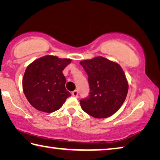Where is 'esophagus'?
<instances>
[{
    "instance_id": "esophagus-1",
    "label": "esophagus",
    "mask_w": 160,
    "mask_h": 160,
    "mask_svg": "<svg viewBox=\"0 0 160 160\" xmlns=\"http://www.w3.org/2000/svg\"><path fill=\"white\" fill-rule=\"evenodd\" d=\"M72 95L75 97H78V92L77 90H74L73 92H72Z\"/></svg>"
}]
</instances>
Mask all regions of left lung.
<instances>
[{"mask_svg":"<svg viewBox=\"0 0 160 160\" xmlns=\"http://www.w3.org/2000/svg\"><path fill=\"white\" fill-rule=\"evenodd\" d=\"M88 75L90 95L80 101L81 108L94 118L109 117L122 106L128 83L120 65L97 56L80 61Z\"/></svg>","mask_w":160,"mask_h":160,"instance_id":"left-lung-1","label":"left lung"}]
</instances>
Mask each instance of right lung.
Instances as JSON below:
<instances>
[{
  "label": "right lung",
  "mask_w": 160,
  "mask_h": 160,
  "mask_svg": "<svg viewBox=\"0 0 160 160\" xmlns=\"http://www.w3.org/2000/svg\"><path fill=\"white\" fill-rule=\"evenodd\" d=\"M71 59L47 55L27 67L22 79L24 94L32 107L51 113L60 109L71 94L66 90L63 70Z\"/></svg>",
  "instance_id": "add662e5"
}]
</instances>
